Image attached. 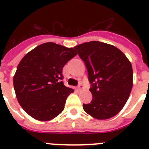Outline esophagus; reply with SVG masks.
<instances>
[{"instance_id":"obj_1","label":"esophagus","mask_w":149,"mask_h":149,"mask_svg":"<svg viewBox=\"0 0 149 149\" xmlns=\"http://www.w3.org/2000/svg\"><path fill=\"white\" fill-rule=\"evenodd\" d=\"M77 89L78 91H82L83 89H84V86H83L82 84H80L78 85V86H77Z\"/></svg>"}]
</instances>
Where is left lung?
Returning a JSON list of instances; mask_svg holds the SVG:
<instances>
[{
    "mask_svg": "<svg viewBox=\"0 0 149 149\" xmlns=\"http://www.w3.org/2000/svg\"><path fill=\"white\" fill-rule=\"evenodd\" d=\"M86 64L93 100L83 104L86 113L99 120L118 114L128 99L133 87L131 62L119 48L92 41L74 47Z\"/></svg>",
    "mask_w": 149,
    "mask_h": 149,
    "instance_id": "8db88e82",
    "label": "left lung"
}]
</instances>
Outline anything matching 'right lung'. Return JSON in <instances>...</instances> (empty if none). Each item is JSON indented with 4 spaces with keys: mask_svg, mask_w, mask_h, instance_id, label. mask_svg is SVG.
<instances>
[{
    "mask_svg": "<svg viewBox=\"0 0 149 149\" xmlns=\"http://www.w3.org/2000/svg\"><path fill=\"white\" fill-rule=\"evenodd\" d=\"M77 53L54 42L38 45L17 67L13 86L23 110L33 119L50 121L61 113L74 89L63 84V68Z\"/></svg>",
    "mask_w": 149,
    "mask_h": 149,
    "instance_id": "add662e5",
    "label": "right lung"
}]
</instances>
